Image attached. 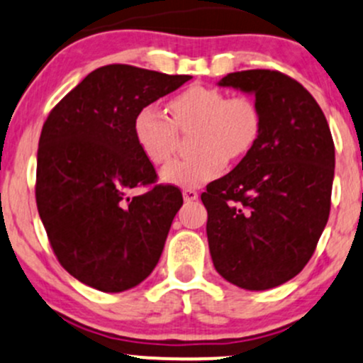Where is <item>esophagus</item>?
Returning <instances> with one entry per match:
<instances>
[{"mask_svg":"<svg viewBox=\"0 0 363 363\" xmlns=\"http://www.w3.org/2000/svg\"><path fill=\"white\" fill-rule=\"evenodd\" d=\"M182 198H184V201H196L198 200V193L194 189H184L182 191Z\"/></svg>","mask_w":363,"mask_h":363,"instance_id":"1","label":"esophagus"}]
</instances>
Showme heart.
Segmentation results:
<instances>
[{"label":"heart","mask_w":363,"mask_h":363,"mask_svg":"<svg viewBox=\"0 0 363 363\" xmlns=\"http://www.w3.org/2000/svg\"><path fill=\"white\" fill-rule=\"evenodd\" d=\"M172 121L148 105L134 117L133 133L139 150L153 165L169 162L177 130H193L191 146L196 153L172 162L162 170V181L179 188H198L220 175L227 158H240L257 141L260 111L250 96H230L222 89L191 86L169 103Z\"/></svg>","instance_id":"1"}]
</instances>
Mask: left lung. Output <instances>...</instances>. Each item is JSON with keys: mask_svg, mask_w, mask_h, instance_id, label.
I'll use <instances>...</instances> for the list:
<instances>
[{"mask_svg": "<svg viewBox=\"0 0 363 363\" xmlns=\"http://www.w3.org/2000/svg\"><path fill=\"white\" fill-rule=\"evenodd\" d=\"M217 84L253 94L260 133L201 194L210 255L227 282L265 291L303 270L328 224L333 136L312 94L281 72H233Z\"/></svg>", "mask_w": 363, "mask_h": 363, "instance_id": "8db88e82", "label": "left lung"}]
</instances>
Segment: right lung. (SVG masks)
<instances>
[{"instance_id": "1", "label": "right lung", "mask_w": 363, "mask_h": 363, "mask_svg": "<svg viewBox=\"0 0 363 363\" xmlns=\"http://www.w3.org/2000/svg\"><path fill=\"white\" fill-rule=\"evenodd\" d=\"M133 65L91 72L48 115L35 203L51 248L77 281L105 293L141 284L157 267L182 194L157 179L134 139L141 108L188 82Z\"/></svg>"}]
</instances>
